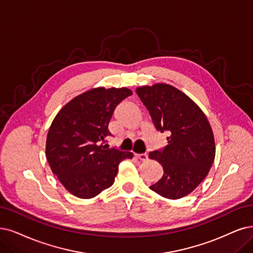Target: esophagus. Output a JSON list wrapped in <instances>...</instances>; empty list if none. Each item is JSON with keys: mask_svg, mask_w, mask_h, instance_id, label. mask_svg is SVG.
Wrapping results in <instances>:
<instances>
[{"mask_svg": "<svg viewBox=\"0 0 253 253\" xmlns=\"http://www.w3.org/2000/svg\"><path fill=\"white\" fill-rule=\"evenodd\" d=\"M135 156L138 158V160H141L143 162L148 160V154L147 153H141V154H135Z\"/></svg>", "mask_w": 253, "mask_h": 253, "instance_id": "34e87169", "label": "esophagus"}]
</instances>
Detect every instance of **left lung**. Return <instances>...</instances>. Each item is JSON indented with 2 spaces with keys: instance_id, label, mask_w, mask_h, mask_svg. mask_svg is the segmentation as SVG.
Listing matches in <instances>:
<instances>
[{
  "instance_id": "obj_1",
  "label": "left lung",
  "mask_w": 253,
  "mask_h": 253,
  "mask_svg": "<svg viewBox=\"0 0 253 253\" xmlns=\"http://www.w3.org/2000/svg\"><path fill=\"white\" fill-rule=\"evenodd\" d=\"M156 130L167 132L168 145L149 153L163 166L164 175L150 189L168 199L192 193L207 177L216 155L207 116L181 90L166 83L136 88Z\"/></svg>"
}]
</instances>
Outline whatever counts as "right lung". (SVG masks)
<instances>
[{"label": "right lung", "instance_id": "1", "mask_svg": "<svg viewBox=\"0 0 253 253\" xmlns=\"http://www.w3.org/2000/svg\"><path fill=\"white\" fill-rule=\"evenodd\" d=\"M132 91L126 87L89 89L67 103L49 128L45 156L54 175L78 198L95 197L114 184L119 164L131 152L108 149L109 121Z\"/></svg>", "mask_w": 253, "mask_h": 253}]
</instances>
